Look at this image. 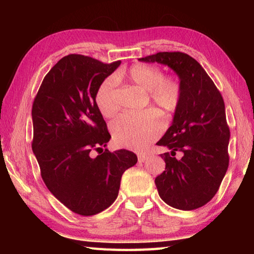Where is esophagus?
<instances>
[{
  "label": "esophagus",
  "instance_id": "obj_1",
  "mask_svg": "<svg viewBox=\"0 0 254 254\" xmlns=\"http://www.w3.org/2000/svg\"><path fill=\"white\" fill-rule=\"evenodd\" d=\"M148 159V154L145 153H139L137 154V161L139 162H144Z\"/></svg>",
  "mask_w": 254,
  "mask_h": 254
}]
</instances>
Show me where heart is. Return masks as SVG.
Listing matches in <instances>:
<instances>
[{"label":"heart","instance_id":"1","mask_svg":"<svg viewBox=\"0 0 254 254\" xmlns=\"http://www.w3.org/2000/svg\"><path fill=\"white\" fill-rule=\"evenodd\" d=\"M127 79L131 84L149 92V102L163 118L169 119L182 101V85L174 77H163L160 68L147 64H135L127 72H119L106 78L96 93V103L101 113L112 118L119 111L117 80ZM114 139L123 147L142 150L160 135L162 122L153 111L140 113L127 112L112 123Z\"/></svg>","mask_w":254,"mask_h":254}]
</instances>
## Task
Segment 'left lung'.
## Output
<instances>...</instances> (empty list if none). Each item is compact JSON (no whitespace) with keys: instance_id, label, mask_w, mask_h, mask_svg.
<instances>
[{"instance_id":"left-lung-1","label":"left lung","mask_w":254,"mask_h":254,"mask_svg":"<svg viewBox=\"0 0 254 254\" xmlns=\"http://www.w3.org/2000/svg\"><path fill=\"white\" fill-rule=\"evenodd\" d=\"M171 68L182 85L173 123L157 144L166 170L154 180L159 196L177 209L199 208L216 194L229 167L230 128L221 93L204 68L184 53H158L139 59ZM176 152L183 157L176 159Z\"/></svg>"}]
</instances>
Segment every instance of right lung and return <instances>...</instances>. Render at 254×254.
I'll use <instances>...</instances> for the list:
<instances>
[{"label": "right lung", "instance_id": "add662e5", "mask_svg": "<svg viewBox=\"0 0 254 254\" xmlns=\"http://www.w3.org/2000/svg\"><path fill=\"white\" fill-rule=\"evenodd\" d=\"M121 62L68 55L46 75L32 105V151L47 188L76 214L91 216L113 204L135 153L103 150L111 139L96 104L100 85ZM102 149L96 157L91 151Z\"/></svg>", "mask_w": 254, "mask_h": 254}]
</instances>
